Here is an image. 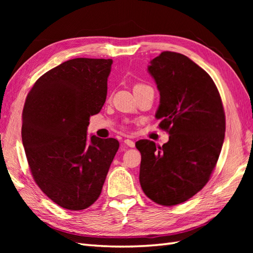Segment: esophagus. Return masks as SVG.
Returning a JSON list of instances; mask_svg holds the SVG:
<instances>
[{
  "label": "esophagus",
  "mask_w": 253,
  "mask_h": 253,
  "mask_svg": "<svg viewBox=\"0 0 253 253\" xmlns=\"http://www.w3.org/2000/svg\"><path fill=\"white\" fill-rule=\"evenodd\" d=\"M124 142H125L126 146L130 147V148H133V147H135V141H133V140H130V139H125V140H124Z\"/></svg>",
  "instance_id": "1"
}]
</instances>
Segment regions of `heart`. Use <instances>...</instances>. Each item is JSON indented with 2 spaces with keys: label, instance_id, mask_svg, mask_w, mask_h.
I'll use <instances>...</instances> for the list:
<instances>
[{
  "label": "heart",
  "instance_id": "heart-1",
  "mask_svg": "<svg viewBox=\"0 0 253 253\" xmlns=\"http://www.w3.org/2000/svg\"><path fill=\"white\" fill-rule=\"evenodd\" d=\"M141 85H143V84H137V85H135V88H137V87H141Z\"/></svg>",
  "mask_w": 253,
  "mask_h": 253
}]
</instances>
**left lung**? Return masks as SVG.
<instances>
[{"instance_id":"obj_1","label":"left lung","mask_w":253,"mask_h":253,"mask_svg":"<svg viewBox=\"0 0 253 253\" xmlns=\"http://www.w3.org/2000/svg\"><path fill=\"white\" fill-rule=\"evenodd\" d=\"M148 72L160 92L155 117L169 138L162 147L136 142L141 153L139 181L152 201L171 207L209 181L224 142L225 113L212 78L186 55L162 52Z\"/></svg>"}]
</instances>
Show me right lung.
Here are the masks:
<instances>
[{
  "instance_id": "1",
  "label": "right lung",
  "mask_w": 253,
  "mask_h": 253,
  "mask_svg": "<svg viewBox=\"0 0 253 253\" xmlns=\"http://www.w3.org/2000/svg\"><path fill=\"white\" fill-rule=\"evenodd\" d=\"M111 58H73L37 80L23 111L21 139L36 184L58 206L79 211L99 198L120 148L88 138L90 116L107 94Z\"/></svg>"
}]
</instances>
